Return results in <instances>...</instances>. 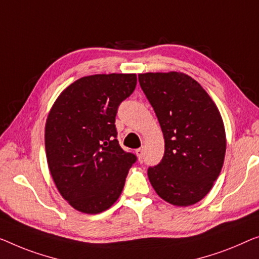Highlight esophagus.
<instances>
[{
  "mask_svg": "<svg viewBox=\"0 0 259 259\" xmlns=\"http://www.w3.org/2000/svg\"><path fill=\"white\" fill-rule=\"evenodd\" d=\"M143 149H137L136 150V154H137V157H138V159H140V161H142V159H143Z\"/></svg>",
  "mask_w": 259,
  "mask_h": 259,
  "instance_id": "obj_1",
  "label": "esophagus"
}]
</instances>
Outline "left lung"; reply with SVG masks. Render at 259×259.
<instances>
[{
  "instance_id": "obj_1",
  "label": "left lung",
  "mask_w": 259,
  "mask_h": 259,
  "mask_svg": "<svg viewBox=\"0 0 259 259\" xmlns=\"http://www.w3.org/2000/svg\"><path fill=\"white\" fill-rule=\"evenodd\" d=\"M164 135L165 151L148 177L158 195L179 207L202 200L221 172L226 130L201 84L181 72L138 74Z\"/></svg>"
}]
</instances>
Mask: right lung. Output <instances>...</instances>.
<instances>
[{
  "label": "right lung",
  "instance_id": "1",
  "mask_svg": "<svg viewBox=\"0 0 259 259\" xmlns=\"http://www.w3.org/2000/svg\"><path fill=\"white\" fill-rule=\"evenodd\" d=\"M136 74H94L60 93L45 124L46 159L61 196L86 214L116 202L137 157L118 144L117 108L133 94Z\"/></svg>",
  "mask_w": 259,
  "mask_h": 259
}]
</instances>
